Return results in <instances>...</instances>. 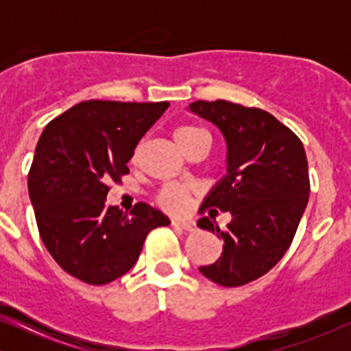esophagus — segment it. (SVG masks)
Instances as JSON below:
<instances>
[{
    "instance_id": "esophagus-1",
    "label": "esophagus",
    "mask_w": 351,
    "mask_h": 351,
    "mask_svg": "<svg viewBox=\"0 0 351 351\" xmlns=\"http://www.w3.org/2000/svg\"><path fill=\"white\" fill-rule=\"evenodd\" d=\"M171 224H173V226L183 228L184 231H193V229L196 228L195 221H191V219H173Z\"/></svg>"
}]
</instances>
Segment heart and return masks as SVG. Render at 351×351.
Masks as SVG:
<instances>
[{
	"instance_id": "b5f03b06",
	"label": "heart",
	"mask_w": 351,
	"mask_h": 351,
	"mask_svg": "<svg viewBox=\"0 0 351 351\" xmlns=\"http://www.w3.org/2000/svg\"><path fill=\"white\" fill-rule=\"evenodd\" d=\"M196 136H208V135L203 128L195 127V125H184V127H180L178 130L175 132V140L178 145L186 143L189 140L196 138ZM158 201L163 208L171 209V211H178V209H183L186 206L188 195L183 188L170 184V186L163 188V191L160 193Z\"/></svg>"
}]
</instances>
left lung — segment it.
Wrapping results in <instances>:
<instances>
[{
    "mask_svg": "<svg viewBox=\"0 0 351 351\" xmlns=\"http://www.w3.org/2000/svg\"><path fill=\"white\" fill-rule=\"evenodd\" d=\"M188 110L219 128L228 148L226 175L208 193L201 213L219 209L232 217L224 231L208 216L198 221L224 241L219 259L199 272L224 287L244 285L271 271L295 236L310 195L304 145L261 108L198 100Z\"/></svg>",
    "mask_w": 351,
    "mask_h": 351,
    "instance_id": "1",
    "label": "left lung"
}]
</instances>
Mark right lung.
<instances>
[{"instance_id":"right-lung-1","label":"right lung","mask_w":351,"mask_h":351,"mask_svg":"<svg viewBox=\"0 0 351 351\" xmlns=\"http://www.w3.org/2000/svg\"><path fill=\"white\" fill-rule=\"evenodd\" d=\"M168 102L87 100L44 128L27 176L36 223L54 261L75 279L104 285L134 267L147 234L168 226L160 209L107 206L108 184L127 175L140 138Z\"/></svg>"}]
</instances>
